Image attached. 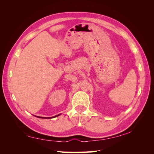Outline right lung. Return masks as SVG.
I'll return each instance as SVG.
<instances>
[{"instance_id": "obj_1", "label": "right lung", "mask_w": 154, "mask_h": 154, "mask_svg": "<svg viewBox=\"0 0 154 154\" xmlns=\"http://www.w3.org/2000/svg\"><path fill=\"white\" fill-rule=\"evenodd\" d=\"M59 115H60V114H58V115H57V116H53V117H51V118H45V117H39V116H36V117H37V118H42V119H50V118H56V117H57V116H58Z\"/></svg>"}]
</instances>
